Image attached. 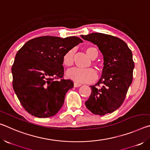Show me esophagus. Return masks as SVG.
<instances>
[{"mask_svg": "<svg viewBox=\"0 0 150 150\" xmlns=\"http://www.w3.org/2000/svg\"><path fill=\"white\" fill-rule=\"evenodd\" d=\"M81 85V83H76V82L74 83V87H80Z\"/></svg>", "mask_w": 150, "mask_h": 150, "instance_id": "34e87169", "label": "esophagus"}]
</instances>
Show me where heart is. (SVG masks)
I'll return each instance as SVG.
<instances>
[{
    "label": "heart",
    "instance_id": "obj_1",
    "mask_svg": "<svg viewBox=\"0 0 150 150\" xmlns=\"http://www.w3.org/2000/svg\"><path fill=\"white\" fill-rule=\"evenodd\" d=\"M85 52L91 59H95L98 55V51L93 46L86 47ZM74 52L71 50L66 52L62 59L63 64L65 67H71L74 62ZM67 78L77 83H91L97 78V74L95 70L88 68L86 69H81L78 68H73L68 70L66 73Z\"/></svg>",
    "mask_w": 150,
    "mask_h": 150
}]
</instances>
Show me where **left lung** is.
Instances as JSON below:
<instances>
[{
    "instance_id": "obj_1",
    "label": "left lung",
    "mask_w": 150,
    "mask_h": 150,
    "mask_svg": "<svg viewBox=\"0 0 150 150\" xmlns=\"http://www.w3.org/2000/svg\"><path fill=\"white\" fill-rule=\"evenodd\" d=\"M97 45L103 55L102 77L95 85L85 102L91 112L103 116L118 109L125 100L128 88L132 82L134 63L132 53L122 40L113 35L92 33L81 35ZM102 84L100 89L96 86Z\"/></svg>"
}]
</instances>
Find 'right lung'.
<instances>
[{
	"label": "right lung",
	"instance_id": "obj_1",
	"mask_svg": "<svg viewBox=\"0 0 150 150\" xmlns=\"http://www.w3.org/2000/svg\"><path fill=\"white\" fill-rule=\"evenodd\" d=\"M83 40L45 35L27 42L17 52L12 67V86L28 112L38 118L57 113L73 82L63 79L64 54ZM59 79V80H58Z\"/></svg>",
	"mask_w": 150,
	"mask_h": 150
}]
</instances>
